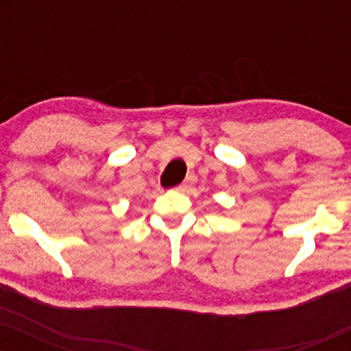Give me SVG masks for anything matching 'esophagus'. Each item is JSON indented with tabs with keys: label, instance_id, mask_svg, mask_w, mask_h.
I'll use <instances>...</instances> for the list:
<instances>
[{
	"label": "esophagus",
	"instance_id": "1",
	"mask_svg": "<svg viewBox=\"0 0 351 351\" xmlns=\"http://www.w3.org/2000/svg\"><path fill=\"white\" fill-rule=\"evenodd\" d=\"M191 183H193V178H191V176H189L188 180H184L183 183L178 184V186H176V189H178V191H186V189L191 186Z\"/></svg>",
	"mask_w": 351,
	"mask_h": 351
}]
</instances>
